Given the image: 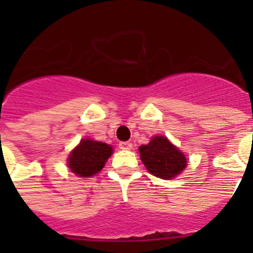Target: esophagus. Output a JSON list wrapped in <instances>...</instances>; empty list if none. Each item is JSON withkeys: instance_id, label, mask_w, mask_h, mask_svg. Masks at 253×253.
Returning <instances> with one entry per match:
<instances>
[{"instance_id": "1", "label": "esophagus", "mask_w": 253, "mask_h": 253, "mask_svg": "<svg viewBox=\"0 0 253 253\" xmlns=\"http://www.w3.org/2000/svg\"><path fill=\"white\" fill-rule=\"evenodd\" d=\"M119 148L120 149H131L133 148V144H131V142H120Z\"/></svg>"}]
</instances>
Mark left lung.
I'll list each match as a JSON object with an SVG mask.
<instances>
[{"mask_svg": "<svg viewBox=\"0 0 253 253\" xmlns=\"http://www.w3.org/2000/svg\"><path fill=\"white\" fill-rule=\"evenodd\" d=\"M140 160L152 175L169 180L186 167V157L166 137H154L147 146L139 147Z\"/></svg>", "mask_w": 253, "mask_h": 253, "instance_id": "left-lung-1", "label": "left lung"}]
</instances>
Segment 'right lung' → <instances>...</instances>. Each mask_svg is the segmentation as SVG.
I'll return each mask as SVG.
<instances>
[{
	"instance_id": "right-lung-1",
	"label": "right lung",
	"mask_w": 253,
	"mask_h": 253,
	"mask_svg": "<svg viewBox=\"0 0 253 253\" xmlns=\"http://www.w3.org/2000/svg\"><path fill=\"white\" fill-rule=\"evenodd\" d=\"M111 153L113 148L106 143L82 139L69 154L68 166L76 175L88 177L101 171Z\"/></svg>"
}]
</instances>
